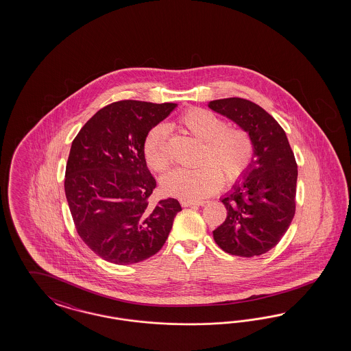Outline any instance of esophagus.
Returning a JSON list of instances; mask_svg holds the SVG:
<instances>
[{
  "mask_svg": "<svg viewBox=\"0 0 351 351\" xmlns=\"http://www.w3.org/2000/svg\"><path fill=\"white\" fill-rule=\"evenodd\" d=\"M206 201L204 199H182L181 201V204L184 206V207H189V206H203V204H206Z\"/></svg>",
  "mask_w": 351,
  "mask_h": 351,
  "instance_id": "esophagus-1",
  "label": "esophagus"
}]
</instances>
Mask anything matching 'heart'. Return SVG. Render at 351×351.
Here are the masks:
<instances>
[{
  "instance_id": "1",
  "label": "heart",
  "mask_w": 351,
  "mask_h": 351,
  "mask_svg": "<svg viewBox=\"0 0 351 351\" xmlns=\"http://www.w3.org/2000/svg\"><path fill=\"white\" fill-rule=\"evenodd\" d=\"M178 126L191 138L202 143L198 169H176L167 173L162 185L171 195L197 199L213 194L221 186V175L226 181L237 180L248 169L254 156L250 134L239 128H229L228 122L206 109H191L179 119ZM144 157L149 167L165 171L170 165L167 128L156 126L144 141Z\"/></svg>"
}]
</instances>
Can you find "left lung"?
Wrapping results in <instances>:
<instances>
[{
  "label": "left lung",
  "instance_id": "1",
  "mask_svg": "<svg viewBox=\"0 0 351 351\" xmlns=\"http://www.w3.org/2000/svg\"><path fill=\"white\" fill-rule=\"evenodd\" d=\"M208 106L245 130L254 143L242 180L221 198L228 216L213 230V239L230 255H263L278 245L295 216V154L285 130L261 106L241 97L213 100Z\"/></svg>",
  "mask_w": 351,
  "mask_h": 351
}]
</instances>
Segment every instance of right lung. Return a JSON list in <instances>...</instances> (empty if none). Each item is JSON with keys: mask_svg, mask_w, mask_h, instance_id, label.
Here are the masks:
<instances>
[{"mask_svg": "<svg viewBox=\"0 0 351 351\" xmlns=\"http://www.w3.org/2000/svg\"><path fill=\"white\" fill-rule=\"evenodd\" d=\"M176 106L112 103L90 118L72 143L65 197L77 233L108 263L130 265L156 255L181 211L175 198L149 204L156 179L143 150L149 131Z\"/></svg>", "mask_w": 351, "mask_h": 351, "instance_id": "1", "label": "right lung"}]
</instances>
